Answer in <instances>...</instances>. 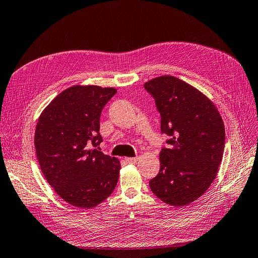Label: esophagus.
<instances>
[{
    "instance_id": "esophagus-1",
    "label": "esophagus",
    "mask_w": 258,
    "mask_h": 258,
    "mask_svg": "<svg viewBox=\"0 0 258 258\" xmlns=\"http://www.w3.org/2000/svg\"><path fill=\"white\" fill-rule=\"evenodd\" d=\"M138 157H130V158H127L126 159V161L128 162V163H136L137 161H138Z\"/></svg>"
}]
</instances>
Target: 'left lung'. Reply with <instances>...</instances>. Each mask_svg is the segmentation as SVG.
<instances>
[{
  "label": "left lung",
  "instance_id": "left-lung-1",
  "mask_svg": "<svg viewBox=\"0 0 258 258\" xmlns=\"http://www.w3.org/2000/svg\"><path fill=\"white\" fill-rule=\"evenodd\" d=\"M144 88L160 113L161 134L170 137L151 190L170 206H187L216 177L225 147L223 119L204 93L174 76L156 77Z\"/></svg>",
  "mask_w": 258,
  "mask_h": 258
}]
</instances>
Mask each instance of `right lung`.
I'll use <instances>...</instances> for the list:
<instances>
[{
  "mask_svg": "<svg viewBox=\"0 0 258 258\" xmlns=\"http://www.w3.org/2000/svg\"><path fill=\"white\" fill-rule=\"evenodd\" d=\"M117 90L73 86L54 98L36 123L34 145L42 172L68 204L90 209L114 191L119 160L99 147L100 116Z\"/></svg>",
  "mask_w": 258,
  "mask_h": 258,
  "instance_id": "obj_1",
  "label": "right lung"
}]
</instances>
